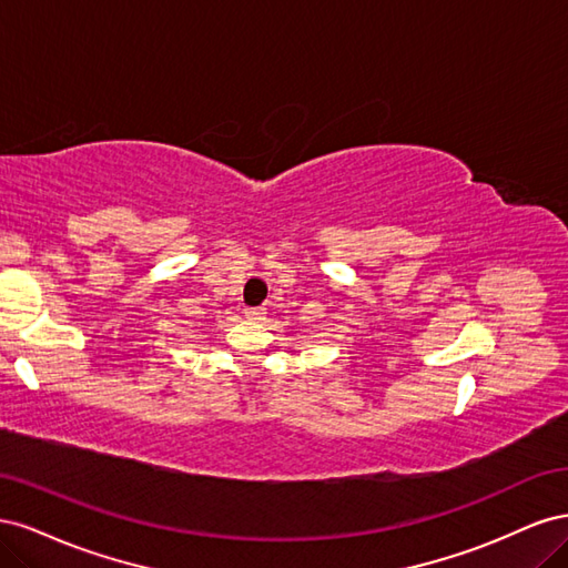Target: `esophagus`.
Returning <instances> with one entry per match:
<instances>
[{"instance_id":"1","label":"esophagus","mask_w":568,"mask_h":568,"mask_svg":"<svg viewBox=\"0 0 568 568\" xmlns=\"http://www.w3.org/2000/svg\"><path fill=\"white\" fill-rule=\"evenodd\" d=\"M244 315H246L248 320H261V317L265 315V307H246Z\"/></svg>"}]
</instances>
